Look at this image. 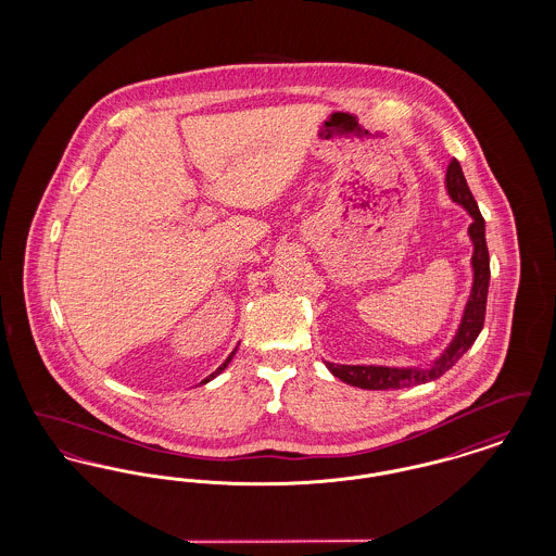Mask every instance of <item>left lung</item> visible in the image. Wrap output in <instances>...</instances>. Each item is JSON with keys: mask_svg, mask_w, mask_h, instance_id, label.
Wrapping results in <instances>:
<instances>
[{"mask_svg": "<svg viewBox=\"0 0 556 556\" xmlns=\"http://www.w3.org/2000/svg\"><path fill=\"white\" fill-rule=\"evenodd\" d=\"M446 189L452 202L460 204L473 218L469 225V238L473 241V256H471L473 288L454 340L442 352V356L433 361V365L424 369L421 367L397 369V367H375V365H336L325 361V367L344 383L363 388V390H400V388L435 381L438 377H442L446 370L454 367V363L473 345L477 336L481 333L483 318H485L488 286H490V254L485 243V220L479 212L476 198L467 186V179L456 159L450 160L448 170H446Z\"/></svg>", "mask_w": 556, "mask_h": 556, "instance_id": "8db88e82", "label": "left lung"}]
</instances>
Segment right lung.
Wrapping results in <instances>:
<instances>
[{"label":"right lung","mask_w":556,"mask_h":556,"mask_svg":"<svg viewBox=\"0 0 556 556\" xmlns=\"http://www.w3.org/2000/svg\"><path fill=\"white\" fill-rule=\"evenodd\" d=\"M236 352H238V348H236V350H233V352H231V354H229V356H227V361H225V363H223V365H220V367H218V369L214 370V372H212V375H208V377H206V379H204V381H202V383H208V381H211V379H214V377H216V375H218V372H223V370L227 369V365H229V363H231V358H233V356H236Z\"/></svg>","instance_id":"1"}]
</instances>
